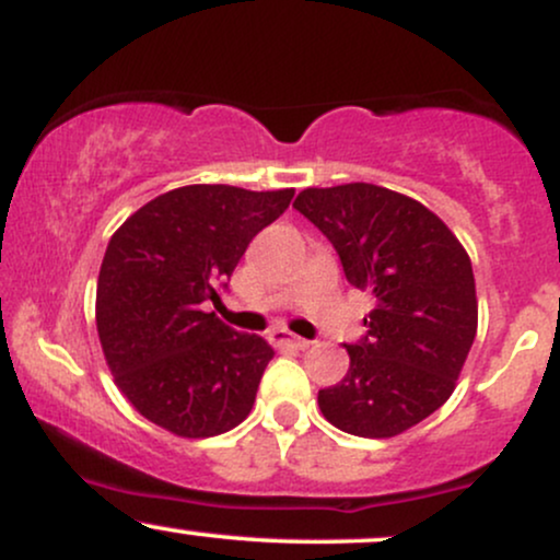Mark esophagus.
I'll list each match as a JSON object with an SVG mask.
<instances>
[{"label": "esophagus", "instance_id": "obj_1", "mask_svg": "<svg viewBox=\"0 0 560 560\" xmlns=\"http://www.w3.org/2000/svg\"><path fill=\"white\" fill-rule=\"evenodd\" d=\"M268 339H271L273 347H292V349H307L310 341L307 339H300V336L284 331V328H276V331L268 334Z\"/></svg>", "mask_w": 560, "mask_h": 560}]
</instances>
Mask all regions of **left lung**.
<instances>
[{
	"label": "left lung",
	"instance_id": "obj_1",
	"mask_svg": "<svg viewBox=\"0 0 560 560\" xmlns=\"http://www.w3.org/2000/svg\"><path fill=\"white\" fill-rule=\"evenodd\" d=\"M294 208L326 234L349 284L375 298L345 381L318 390L320 412L345 433L399 435L446 404L472 349L469 255L433 211L368 182L307 187Z\"/></svg>",
	"mask_w": 560,
	"mask_h": 560
}]
</instances>
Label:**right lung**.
Segmentation results:
<instances>
[{
    "instance_id": "obj_1",
    "label": "right lung",
    "mask_w": 560,
    "mask_h": 560,
    "mask_svg": "<svg viewBox=\"0 0 560 560\" xmlns=\"http://www.w3.org/2000/svg\"><path fill=\"white\" fill-rule=\"evenodd\" d=\"M294 190L187 185L114 232L96 287V328L114 383L153 425L211 438L250 415L273 349L206 313L255 234Z\"/></svg>"
}]
</instances>
